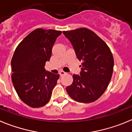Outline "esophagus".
Segmentation results:
<instances>
[{"label":"esophagus","instance_id":"34e87169","mask_svg":"<svg viewBox=\"0 0 132 132\" xmlns=\"http://www.w3.org/2000/svg\"><path fill=\"white\" fill-rule=\"evenodd\" d=\"M66 72H64V71H62V70H61L60 72V73H59V74H60V76H64V75H65L66 74Z\"/></svg>","mask_w":132,"mask_h":132}]
</instances>
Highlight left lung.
Returning a JSON list of instances; mask_svg holds the SVG:
<instances>
[{
	"label": "left lung",
	"instance_id": "obj_1",
	"mask_svg": "<svg viewBox=\"0 0 132 132\" xmlns=\"http://www.w3.org/2000/svg\"><path fill=\"white\" fill-rule=\"evenodd\" d=\"M63 34L72 43L78 60L82 61L79 75H73V82L66 87V91L76 101L92 103L104 93L112 78V53L104 41L87 28Z\"/></svg>",
	"mask_w": 132,
	"mask_h": 132
}]
</instances>
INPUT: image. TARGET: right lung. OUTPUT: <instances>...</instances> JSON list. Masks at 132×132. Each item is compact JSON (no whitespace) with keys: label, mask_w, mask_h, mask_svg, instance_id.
I'll return each instance as SVG.
<instances>
[{"label":"right lung","mask_w":132,"mask_h":132,"mask_svg":"<svg viewBox=\"0 0 132 132\" xmlns=\"http://www.w3.org/2000/svg\"><path fill=\"white\" fill-rule=\"evenodd\" d=\"M62 32L53 29H35L20 43L11 61L12 81L21 100L32 108L49 101L59 74L45 69L52 48Z\"/></svg>","instance_id":"add662e5"}]
</instances>
